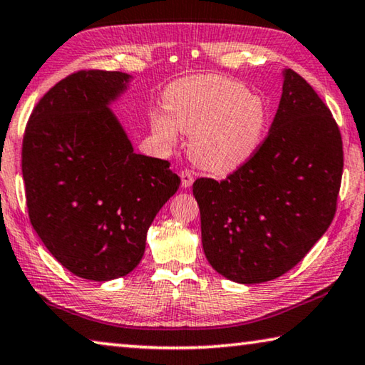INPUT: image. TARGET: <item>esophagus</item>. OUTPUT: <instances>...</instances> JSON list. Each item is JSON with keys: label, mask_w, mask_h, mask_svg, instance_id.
Listing matches in <instances>:
<instances>
[{"label": "esophagus", "mask_w": 365, "mask_h": 365, "mask_svg": "<svg viewBox=\"0 0 365 365\" xmlns=\"http://www.w3.org/2000/svg\"><path fill=\"white\" fill-rule=\"evenodd\" d=\"M180 178H182V187H185V188H190L195 182V175L192 170H182Z\"/></svg>", "instance_id": "obj_1"}]
</instances>
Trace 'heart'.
Returning <instances> with one entry per match:
<instances>
[{
	"label": "heart",
	"mask_w": 365,
	"mask_h": 365,
	"mask_svg": "<svg viewBox=\"0 0 365 365\" xmlns=\"http://www.w3.org/2000/svg\"><path fill=\"white\" fill-rule=\"evenodd\" d=\"M166 113H153L155 138L177 141L178 130L192 136L190 154L203 169L229 173L247 164L262 146L268 108L244 84L219 74H205L170 86Z\"/></svg>",
	"instance_id": "b5f03b06"
}]
</instances>
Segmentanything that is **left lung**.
<instances>
[{
    "label": "left lung",
    "mask_w": 365,
    "mask_h": 365,
    "mask_svg": "<svg viewBox=\"0 0 365 365\" xmlns=\"http://www.w3.org/2000/svg\"><path fill=\"white\" fill-rule=\"evenodd\" d=\"M343 141L329 108L292 69L255 155L222 182L198 178L201 242L219 274L258 284L287 273L336 212Z\"/></svg>",
    "instance_id": "left-lung-1"
}]
</instances>
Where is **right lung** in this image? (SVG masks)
<instances>
[{"mask_svg": "<svg viewBox=\"0 0 365 365\" xmlns=\"http://www.w3.org/2000/svg\"><path fill=\"white\" fill-rule=\"evenodd\" d=\"M120 71H78L34 108L22 141L32 227L73 274L126 276L140 264L155 214L180 185L169 162L136 154L110 110L128 89Z\"/></svg>", "mask_w": 365, "mask_h": 365, "instance_id": "1", "label": "right lung"}]
</instances>
